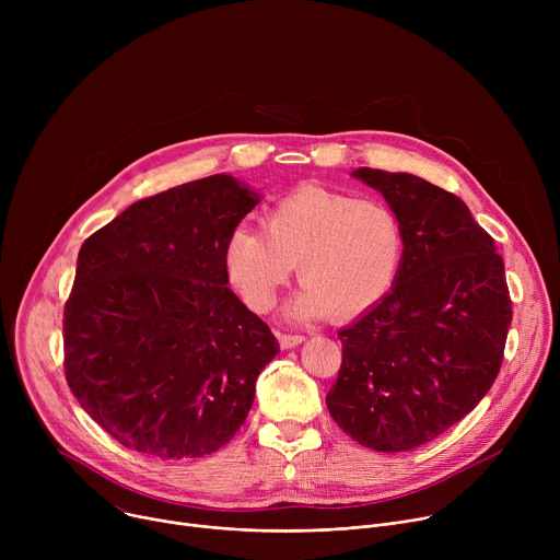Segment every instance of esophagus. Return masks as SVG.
<instances>
[{
	"label": "esophagus",
	"mask_w": 560,
	"mask_h": 560,
	"mask_svg": "<svg viewBox=\"0 0 560 560\" xmlns=\"http://www.w3.org/2000/svg\"><path fill=\"white\" fill-rule=\"evenodd\" d=\"M305 341L303 335H279V343L283 350H290V348H296Z\"/></svg>",
	"instance_id": "1"
}]
</instances>
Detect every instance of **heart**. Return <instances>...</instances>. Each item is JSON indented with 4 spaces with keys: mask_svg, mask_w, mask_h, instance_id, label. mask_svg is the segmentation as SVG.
Listing matches in <instances>:
<instances>
[{
    "mask_svg": "<svg viewBox=\"0 0 560 560\" xmlns=\"http://www.w3.org/2000/svg\"><path fill=\"white\" fill-rule=\"evenodd\" d=\"M406 257V228L381 199L303 186L279 199L266 230L242 225L225 244V270L257 312L275 305L296 264L303 281L285 314L310 322L352 318L372 310L394 285Z\"/></svg>",
    "mask_w": 560,
    "mask_h": 560,
    "instance_id": "1",
    "label": "heart"
}]
</instances>
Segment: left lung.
I'll return each instance as SVG.
<instances>
[{"instance_id":"left-lung-1","label":"left lung","mask_w":560,"mask_h":560,"mask_svg":"<svg viewBox=\"0 0 560 560\" xmlns=\"http://www.w3.org/2000/svg\"><path fill=\"white\" fill-rule=\"evenodd\" d=\"M352 177L401 217L406 257L392 290L339 332L343 361L326 406L361 445L406 452L488 394L512 299L494 238L456 195L408 173L359 168Z\"/></svg>"}]
</instances>
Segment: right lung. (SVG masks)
I'll use <instances>...</instances> for the list:
<instances>
[{"instance_id": "1", "label": "right lung", "mask_w": 560, "mask_h": 560, "mask_svg": "<svg viewBox=\"0 0 560 560\" xmlns=\"http://www.w3.org/2000/svg\"><path fill=\"white\" fill-rule=\"evenodd\" d=\"M259 203L230 175L141 199L91 234L63 307V370L124 447L199 458L244 425L279 343L228 288L225 244Z\"/></svg>"}]
</instances>
